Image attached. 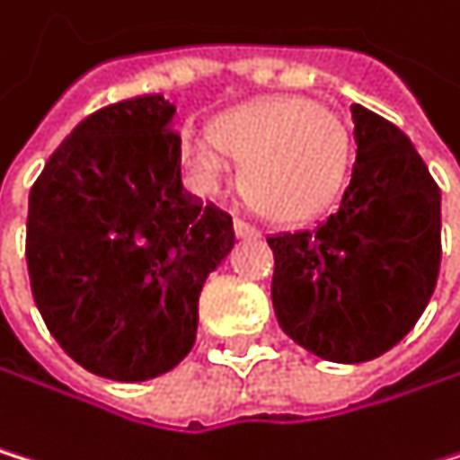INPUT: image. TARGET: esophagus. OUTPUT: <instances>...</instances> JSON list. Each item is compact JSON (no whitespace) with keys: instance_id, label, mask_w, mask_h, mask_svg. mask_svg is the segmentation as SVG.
Wrapping results in <instances>:
<instances>
[{"instance_id":"esophagus-1","label":"esophagus","mask_w":460,"mask_h":460,"mask_svg":"<svg viewBox=\"0 0 460 460\" xmlns=\"http://www.w3.org/2000/svg\"><path fill=\"white\" fill-rule=\"evenodd\" d=\"M234 234L240 237V240H253V237H259V228L256 226H251L248 220H234Z\"/></svg>"}]
</instances>
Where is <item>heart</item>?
Segmentation results:
<instances>
[{
	"label": "heart",
	"instance_id": "heart-1",
	"mask_svg": "<svg viewBox=\"0 0 460 460\" xmlns=\"http://www.w3.org/2000/svg\"><path fill=\"white\" fill-rule=\"evenodd\" d=\"M349 133L338 114L305 97H267L228 111L212 138L185 144V166L201 188L226 180L240 163V193L253 212L297 223L324 212L343 190Z\"/></svg>",
	"mask_w": 460,
	"mask_h": 460
}]
</instances>
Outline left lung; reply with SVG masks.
<instances>
[{
    "label": "left lung",
    "mask_w": 460,
    "mask_h": 460,
    "mask_svg": "<svg viewBox=\"0 0 460 460\" xmlns=\"http://www.w3.org/2000/svg\"><path fill=\"white\" fill-rule=\"evenodd\" d=\"M357 157L319 226L267 237L280 330L330 363L393 349L429 305L442 259L439 185L385 117L351 106Z\"/></svg>",
    "instance_id": "1"
}]
</instances>
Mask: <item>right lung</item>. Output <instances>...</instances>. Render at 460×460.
Listing matches in <instances>:
<instances>
[{
    "mask_svg": "<svg viewBox=\"0 0 460 460\" xmlns=\"http://www.w3.org/2000/svg\"><path fill=\"white\" fill-rule=\"evenodd\" d=\"M174 106L141 94L89 114L29 190L31 297L67 357L144 382L196 343L199 294L234 248L232 215L182 190Z\"/></svg>",
    "mask_w": 460,
    "mask_h": 460,
    "instance_id": "right-lung-1",
    "label": "right lung"
}]
</instances>
